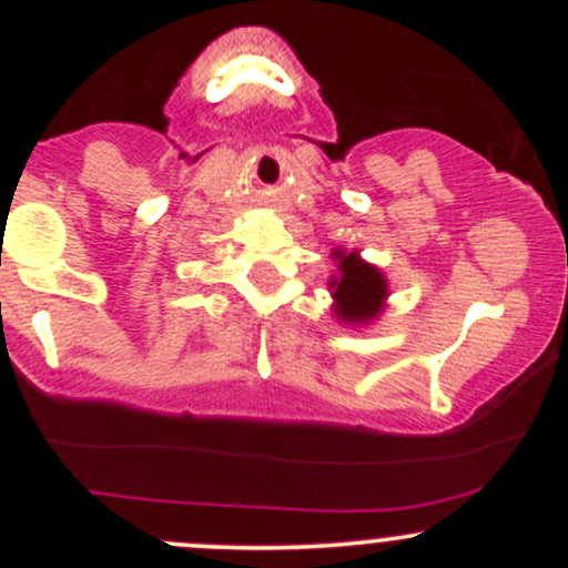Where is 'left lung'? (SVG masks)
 Listing matches in <instances>:
<instances>
[{"label": "left lung", "mask_w": 568, "mask_h": 568, "mask_svg": "<svg viewBox=\"0 0 568 568\" xmlns=\"http://www.w3.org/2000/svg\"><path fill=\"white\" fill-rule=\"evenodd\" d=\"M331 258L336 262V272L328 280L331 298H334L331 312H334L336 321L355 325V328L379 321L382 312L387 310L389 296L384 272L376 264L366 262L361 251L334 247Z\"/></svg>", "instance_id": "obj_1"}]
</instances>
